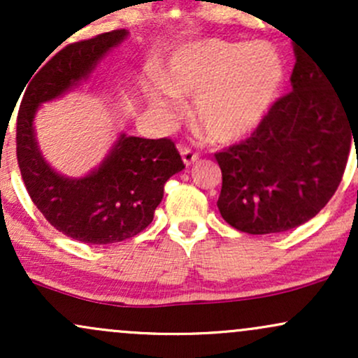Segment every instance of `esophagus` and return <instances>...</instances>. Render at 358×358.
<instances>
[{
    "instance_id": "34e87169",
    "label": "esophagus",
    "mask_w": 358,
    "mask_h": 358,
    "mask_svg": "<svg viewBox=\"0 0 358 358\" xmlns=\"http://www.w3.org/2000/svg\"><path fill=\"white\" fill-rule=\"evenodd\" d=\"M182 159H183L185 165L190 166L196 162V159H199V153L192 151L190 148H182Z\"/></svg>"
}]
</instances>
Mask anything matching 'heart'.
Instances as JSON below:
<instances>
[{
  "label": "heart",
  "mask_w": 358,
  "mask_h": 358,
  "mask_svg": "<svg viewBox=\"0 0 358 358\" xmlns=\"http://www.w3.org/2000/svg\"><path fill=\"white\" fill-rule=\"evenodd\" d=\"M282 82L285 64L271 45L205 38L171 57L166 82H156L148 99L173 119L182 108L178 94L195 97L193 114L203 133L215 143H234L261 124Z\"/></svg>",
  "instance_id": "b5f03b06"
}]
</instances>
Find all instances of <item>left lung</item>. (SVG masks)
<instances>
[{"label": "left lung", "instance_id": "8db88e82", "mask_svg": "<svg viewBox=\"0 0 358 358\" xmlns=\"http://www.w3.org/2000/svg\"><path fill=\"white\" fill-rule=\"evenodd\" d=\"M293 50L291 92L271 108L252 136L215 155L222 219L254 236L313 219L342 182L358 134V101L342 97L318 62L301 48Z\"/></svg>", "mask_w": 358, "mask_h": 358}]
</instances>
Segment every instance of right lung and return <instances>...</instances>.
I'll use <instances>...</instances> for the list:
<instances>
[{"label":"right lung","mask_w":358,"mask_h":358,"mask_svg":"<svg viewBox=\"0 0 358 358\" xmlns=\"http://www.w3.org/2000/svg\"><path fill=\"white\" fill-rule=\"evenodd\" d=\"M127 36V30H114L67 45L52 57L24 85L16 122V156L31 200L57 231L85 244L121 242L146 229L163 200L165 183L185 168L166 138L119 133L99 165L82 176L62 175L40 150L35 117L42 104L87 80Z\"/></svg>","instance_id":"right-lung-1"}]
</instances>
